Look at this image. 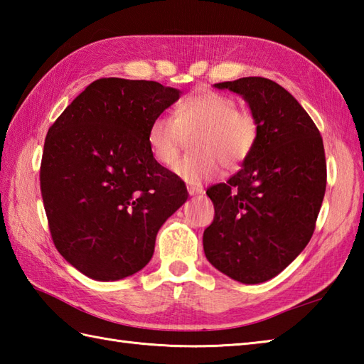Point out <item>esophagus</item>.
Instances as JSON below:
<instances>
[{
  "mask_svg": "<svg viewBox=\"0 0 364 364\" xmlns=\"http://www.w3.org/2000/svg\"><path fill=\"white\" fill-rule=\"evenodd\" d=\"M188 192H189V196L194 197V196H202L205 191L198 186H188Z\"/></svg>",
  "mask_w": 364,
  "mask_h": 364,
  "instance_id": "1",
  "label": "esophagus"
}]
</instances>
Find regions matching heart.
I'll return each mask as SVG.
<instances>
[{
	"instance_id": "1",
	"label": "heart",
	"mask_w": 364,
	"mask_h": 364,
	"mask_svg": "<svg viewBox=\"0 0 364 364\" xmlns=\"http://www.w3.org/2000/svg\"><path fill=\"white\" fill-rule=\"evenodd\" d=\"M258 136L259 123L253 112L239 109L235 98L220 92L200 90L175 106L173 117L156 115L146 129V144L158 164L170 166L191 136L195 153L175 163L172 170L183 181L202 184L219 176L222 164L241 166Z\"/></svg>"
}]
</instances>
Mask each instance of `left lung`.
Returning <instances> with one entry per match:
<instances>
[{"label": "left lung", "mask_w": 364, "mask_h": 364, "mask_svg": "<svg viewBox=\"0 0 364 364\" xmlns=\"http://www.w3.org/2000/svg\"><path fill=\"white\" fill-rule=\"evenodd\" d=\"M214 86L242 95L259 136L241 170L206 191L215 214L203 249L222 274L262 283L288 267L314 233L327 186L322 136L275 81L249 76Z\"/></svg>", "instance_id": "8db88e82"}]
</instances>
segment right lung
Masks as SVG:
<instances>
[{
  "label": "right lung",
  "mask_w": 364,
  "mask_h": 364,
  "mask_svg": "<svg viewBox=\"0 0 364 364\" xmlns=\"http://www.w3.org/2000/svg\"><path fill=\"white\" fill-rule=\"evenodd\" d=\"M180 95L156 81L100 78L48 129L41 191L51 239L89 278L122 280L145 267L161 225L188 200L146 144L150 122Z\"/></svg>",
  "instance_id": "1"
}]
</instances>
